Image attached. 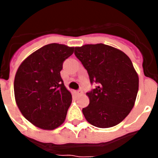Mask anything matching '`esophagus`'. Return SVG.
Segmentation results:
<instances>
[{"label": "esophagus", "mask_w": 158, "mask_h": 158, "mask_svg": "<svg viewBox=\"0 0 158 158\" xmlns=\"http://www.w3.org/2000/svg\"><path fill=\"white\" fill-rule=\"evenodd\" d=\"M76 93L77 96H81L83 94V92H82V90H78V91L76 92Z\"/></svg>", "instance_id": "esophagus-1"}]
</instances>
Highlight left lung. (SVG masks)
<instances>
[{
  "label": "left lung",
  "mask_w": 158,
  "mask_h": 158,
  "mask_svg": "<svg viewBox=\"0 0 158 158\" xmlns=\"http://www.w3.org/2000/svg\"><path fill=\"white\" fill-rule=\"evenodd\" d=\"M74 54L97 86L86 93L85 118L96 127L109 128L122 122L135 106L139 75L122 51L103 43L75 47Z\"/></svg>",
  "instance_id": "1"
}]
</instances>
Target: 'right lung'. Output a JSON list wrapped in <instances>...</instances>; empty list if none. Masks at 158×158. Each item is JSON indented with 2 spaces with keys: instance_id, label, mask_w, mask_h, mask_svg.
Here are the masks:
<instances>
[{
  "instance_id": "add662e5",
  "label": "right lung",
  "mask_w": 158,
  "mask_h": 158,
  "mask_svg": "<svg viewBox=\"0 0 158 158\" xmlns=\"http://www.w3.org/2000/svg\"><path fill=\"white\" fill-rule=\"evenodd\" d=\"M74 47L51 43L23 60L14 80V95L26 119L43 130L56 129L64 123L72 95L64 85L60 71Z\"/></svg>"
}]
</instances>
